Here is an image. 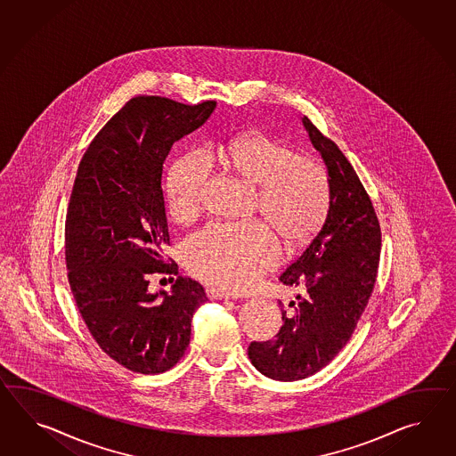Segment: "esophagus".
<instances>
[{
	"label": "esophagus",
	"mask_w": 456,
	"mask_h": 456,
	"mask_svg": "<svg viewBox=\"0 0 456 456\" xmlns=\"http://www.w3.org/2000/svg\"><path fill=\"white\" fill-rule=\"evenodd\" d=\"M206 293H208V297L212 298V300H229V298H235L231 293H227V291H223V289H206Z\"/></svg>",
	"instance_id": "34e87169"
}]
</instances>
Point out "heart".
I'll return each mask as SVG.
<instances>
[{"mask_svg":"<svg viewBox=\"0 0 456 456\" xmlns=\"http://www.w3.org/2000/svg\"><path fill=\"white\" fill-rule=\"evenodd\" d=\"M224 165L256 188V212L265 223L206 225L186 239L183 262L194 277L224 289H244L277 262V232L300 245L322 227L330 206V178L322 163L298 156L287 143L265 134H245L221 146ZM211 163L192 151L169 169L167 208L175 221L191 223L202 209V189Z\"/></svg>","mask_w":456,"mask_h":456,"instance_id":"heart-1","label":"heart"}]
</instances>
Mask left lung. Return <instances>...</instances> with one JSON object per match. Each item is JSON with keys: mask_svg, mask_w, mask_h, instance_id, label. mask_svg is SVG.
<instances>
[{"mask_svg": "<svg viewBox=\"0 0 456 456\" xmlns=\"http://www.w3.org/2000/svg\"><path fill=\"white\" fill-rule=\"evenodd\" d=\"M301 122L328 169L330 208L320 232L280 275L303 297L281 308L275 339L248 346L256 370L283 382L316 374L345 347L370 298L380 256L378 216L354 167L308 117Z\"/></svg>", "mask_w": 456, "mask_h": 456, "instance_id": "8db88e82", "label": "left lung"}]
</instances>
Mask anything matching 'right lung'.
<instances>
[{"label": "right lung", "mask_w": 456, "mask_h": 456, "mask_svg": "<svg viewBox=\"0 0 456 456\" xmlns=\"http://www.w3.org/2000/svg\"><path fill=\"white\" fill-rule=\"evenodd\" d=\"M216 102L184 105L165 97L128 102L94 138L77 169L66 219L67 277L90 334L123 367L159 374L191 339V322L208 297L178 277L171 291L148 289L169 245L161 189L171 146L209 120Z\"/></svg>", "instance_id": "add662e5"}]
</instances>
